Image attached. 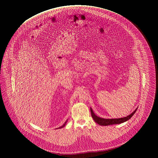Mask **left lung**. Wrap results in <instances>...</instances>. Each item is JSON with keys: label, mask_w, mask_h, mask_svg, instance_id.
I'll return each mask as SVG.
<instances>
[{"label": "left lung", "mask_w": 158, "mask_h": 158, "mask_svg": "<svg viewBox=\"0 0 158 158\" xmlns=\"http://www.w3.org/2000/svg\"><path fill=\"white\" fill-rule=\"evenodd\" d=\"M137 109H138V107L131 114L126 117L121 118H116V119H104V118H100L99 116H97V115H95L91 108H90V111H91V116L93 120L96 122V123L97 124H100V126H108V125H112V124H120L127 121L133 116Z\"/></svg>", "instance_id": "1"}]
</instances>
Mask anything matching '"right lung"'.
Listing matches in <instances>:
<instances>
[{"label": "right lung", "mask_w": 158, "mask_h": 158, "mask_svg": "<svg viewBox=\"0 0 158 158\" xmlns=\"http://www.w3.org/2000/svg\"><path fill=\"white\" fill-rule=\"evenodd\" d=\"M68 119H67V120H66V122H65V123H64V124H63V125H62V126H61V127H58V128H57L58 129H61V128H62V127H64V126H65V124H66V123H67V121H68Z\"/></svg>", "instance_id": "1"}]
</instances>
